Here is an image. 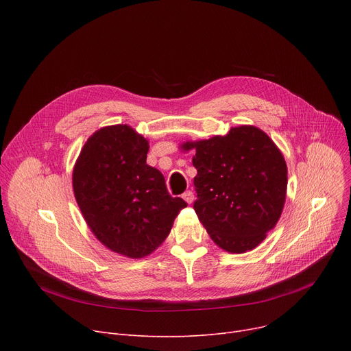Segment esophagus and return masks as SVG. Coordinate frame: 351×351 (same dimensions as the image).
<instances>
[{
    "mask_svg": "<svg viewBox=\"0 0 351 351\" xmlns=\"http://www.w3.org/2000/svg\"><path fill=\"white\" fill-rule=\"evenodd\" d=\"M183 199H185V202H186V204H192V202H193V199H195V196H193V193L191 192V191H186L185 193H183V196H182Z\"/></svg>",
    "mask_w": 351,
    "mask_h": 351,
    "instance_id": "obj_1",
    "label": "esophagus"
}]
</instances>
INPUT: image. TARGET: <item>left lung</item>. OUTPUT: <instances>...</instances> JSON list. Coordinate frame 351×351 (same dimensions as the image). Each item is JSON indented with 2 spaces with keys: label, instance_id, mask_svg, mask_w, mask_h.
<instances>
[{
  "label": "left lung",
  "instance_id": "1",
  "mask_svg": "<svg viewBox=\"0 0 351 351\" xmlns=\"http://www.w3.org/2000/svg\"><path fill=\"white\" fill-rule=\"evenodd\" d=\"M179 147L195 151L193 208L212 241L229 253L259 246L279 222L286 202L287 165L279 147L253 125Z\"/></svg>",
  "mask_w": 351,
  "mask_h": 351
}]
</instances>
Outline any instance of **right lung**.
Masks as SVG:
<instances>
[{"mask_svg": "<svg viewBox=\"0 0 351 351\" xmlns=\"http://www.w3.org/2000/svg\"><path fill=\"white\" fill-rule=\"evenodd\" d=\"M147 151L149 142L129 125L104 126L88 138L72 171L73 195L90 232L131 259L155 252L186 208L146 163Z\"/></svg>", "mask_w": 351, "mask_h": 351, "instance_id": "obj_1", "label": "right lung"}]
</instances>
